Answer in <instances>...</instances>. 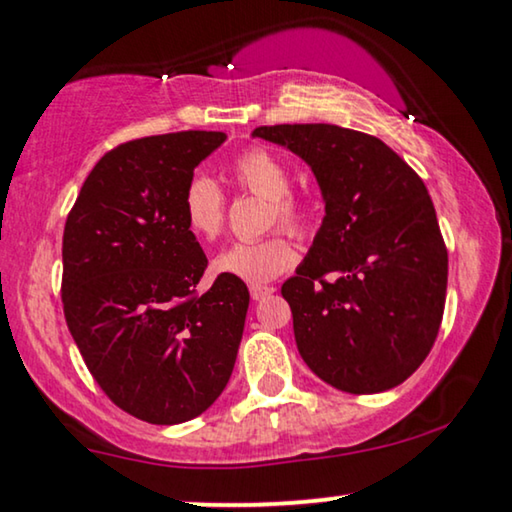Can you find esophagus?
<instances>
[{"label": "esophagus", "instance_id": "1", "mask_svg": "<svg viewBox=\"0 0 512 512\" xmlns=\"http://www.w3.org/2000/svg\"><path fill=\"white\" fill-rule=\"evenodd\" d=\"M273 292H276V287L271 285H250V296H253V301H262Z\"/></svg>", "mask_w": 512, "mask_h": 512}]
</instances>
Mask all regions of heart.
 Here are the masks:
<instances>
[{"instance_id":"b5f03b06","label":"heart","mask_w":512,"mask_h":512,"mask_svg":"<svg viewBox=\"0 0 512 512\" xmlns=\"http://www.w3.org/2000/svg\"><path fill=\"white\" fill-rule=\"evenodd\" d=\"M232 183L243 193L269 200V225L278 223L296 234L312 225V207L301 195L292 193L287 165L262 147H253L234 158L230 167ZM183 223L202 241H216L225 227V195L209 177H193L181 197ZM296 262V248L287 234L273 232L264 239L236 241L213 259V271L225 278L262 285Z\"/></svg>"}]
</instances>
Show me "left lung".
I'll return each instance as SVG.
<instances>
[{"label":"left lung","instance_id":"obj_1","mask_svg":"<svg viewBox=\"0 0 512 512\" xmlns=\"http://www.w3.org/2000/svg\"><path fill=\"white\" fill-rule=\"evenodd\" d=\"M301 156L326 216L282 285L308 368L345 393H381L414 375L437 340L448 250L423 179L375 135L333 124L259 126Z\"/></svg>","mask_w":512,"mask_h":512}]
</instances>
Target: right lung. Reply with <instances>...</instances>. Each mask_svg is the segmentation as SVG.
<instances>
[{"label":"right lung","mask_w":512,"mask_h":512,"mask_svg":"<svg viewBox=\"0 0 512 512\" xmlns=\"http://www.w3.org/2000/svg\"><path fill=\"white\" fill-rule=\"evenodd\" d=\"M218 131L140 137L108 151L64 227L61 303L103 393L140 421L177 425L207 411L230 381L250 303L243 280L197 294L207 255L181 197Z\"/></svg>","instance_id":"add662e5"}]
</instances>
